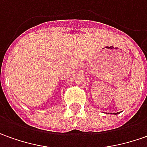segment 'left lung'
<instances>
[{
	"instance_id": "obj_1",
	"label": "left lung",
	"mask_w": 147,
	"mask_h": 147,
	"mask_svg": "<svg viewBox=\"0 0 147 147\" xmlns=\"http://www.w3.org/2000/svg\"><path fill=\"white\" fill-rule=\"evenodd\" d=\"M116 114H117V113H116Z\"/></svg>"
}]
</instances>
